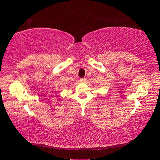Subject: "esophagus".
I'll list each match as a JSON object with an SVG mask.
<instances>
[{"instance_id":"obj_1","label":"esophagus","mask_w":160,"mask_h":160,"mask_svg":"<svg viewBox=\"0 0 160 160\" xmlns=\"http://www.w3.org/2000/svg\"><path fill=\"white\" fill-rule=\"evenodd\" d=\"M86 80H87L86 78H80V82H82V83L85 82H86Z\"/></svg>"}]
</instances>
